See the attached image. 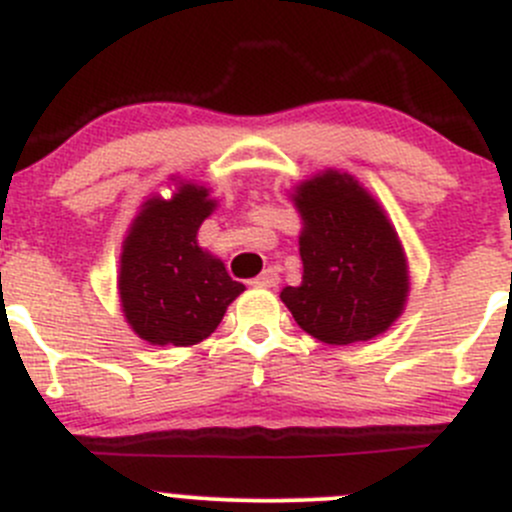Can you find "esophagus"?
<instances>
[{
    "instance_id": "1",
    "label": "esophagus",
    "mask_w": 512,
    "mask_h": 512,
    "mask_svg": "<svg viewBox=\"0 0 512 512\" xmlns=\"http://www.w3.org/2000/svg\"><path fill=\"white\" fill-rule=\"evenodd\" d=\"M277 282H280V275H277V270H265L262 275H257L255 280H250V285H255V287H277Z\"/></svg>"
}]
</instances>
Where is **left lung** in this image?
<instances>
[{"label": "left lung", "instance_id": "1", "mask_svg": "<svg viewBox=\"0 0 512 512\" xmlns=\"http://www.w3.org/2000/svg\"><path fill=\"white\" fill-rule=\"evenodd\" d=\"M292 200L304 225V272L280 297L294 322L337 347L384 334L404 312L409 265L381 205L339 170L304 180Z\"/></svg>", "mask_w": 512, "mask_h": 512}]
</instances>
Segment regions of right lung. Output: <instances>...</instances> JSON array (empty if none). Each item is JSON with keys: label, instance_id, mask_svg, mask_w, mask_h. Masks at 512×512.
<instances>
[{"label": "right lung", "instance_id": "1", "mask_svg": "<svg viewBox=\"0 0 512 512\" xmlns=\"http://www.w3.org/2000/svg\"><path fill=\"white\" fill-rule=\"evenodd\" d=\"M208 188L183 183L170 200L143 203L123 240L118 294L126 322L146 342L190 347L218 329L245 285L198 245V230L215 210Z\"/></svg>", "mask_w": 512, "mask_h": 512}]
</instances>
